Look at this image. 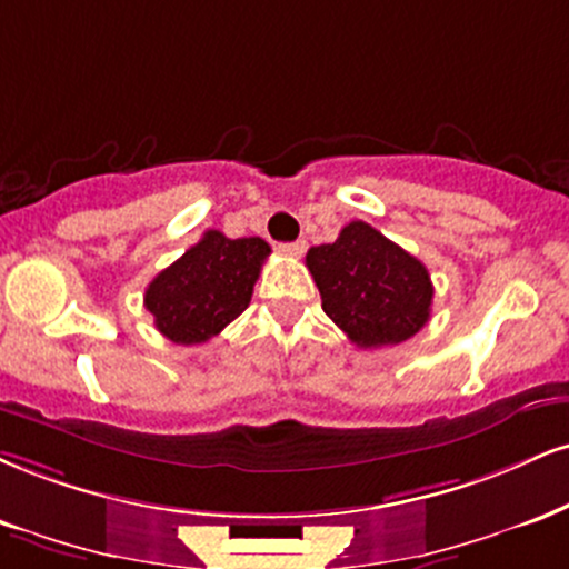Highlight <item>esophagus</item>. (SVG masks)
Segmentation results:
<instances>
[{
  "label": "esophagus",
  "instance_id": "1",
  "mask_svg": "<svg viewBox=\"0 0 569 569\" xmlns=\"http://www.w3.org/2000/svg\"><path fill=\"white\" fill-rule=\"evenodd\" d=\"M305 249H307L305 241H293V243H280L278 246V251L283 257H302Z\"/></svg>",
  "mask_w": 569,
  "mask_h": 569
}]
</instances>
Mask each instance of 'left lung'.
<instances>
[{
  "mask_svg": "<svg viewBox=\"0 0 569 569\" xmlns=\"http://www.w3.org/2000/svg\"><path fill=\"white\" fill-rule=\"evenodd\" d=\"M307 267L323 312L362 350L400 345L427 326L435 297L429 270L360 219L333 243L312 246Z\"/></svg>",
  "mask_w": 569,
  "mask_h": 569,
  "instance_id": "1",
  "label": "left lung"
}]
</instances>
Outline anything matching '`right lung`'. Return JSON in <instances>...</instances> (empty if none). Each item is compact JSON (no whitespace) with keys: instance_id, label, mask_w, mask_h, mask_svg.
<instances>
[{"instance_id":"obj_1","label":"right lung","mask_w":569,"mask_h":569,"mask_svg":"<svg viewBox=\"0 0 569 569\" xmlns=\"http://www.w3.org/2000/svg\"><path fill=\"white\" fill-rule=\"evenodd\" d=\"M270 246L207 230L196 246L161 270L146 289V310L174 345H203L251 302Z\"/></svg>"}]
</instances>
